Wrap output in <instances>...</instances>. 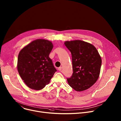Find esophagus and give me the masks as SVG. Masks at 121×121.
Instances as JSON below:
<instances>
[{
	"instance_id": "esophagus-1",
	"label": "esophagus",
	"mask_w": 121,
	"mask_h": 121,
	"mask_svg": "<svg viewBox=\"0 0 121 121\" xmlns=\"http://www.w3.org/2000/svg\"><path fill=\"white\" fill-rule=\"evenodd\" d=\"M62 69V68L61 67H59V68H58V69L59 71H61Z\"/></svg>"
}]
</instances>
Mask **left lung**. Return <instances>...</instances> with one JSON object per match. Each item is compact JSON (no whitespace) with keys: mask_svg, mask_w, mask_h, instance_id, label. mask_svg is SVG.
<instances>
[{"mask_svg":"<svg viewBox=\"0 0 121 121\" xmlns=\"http://www.w3.org/2000/svg\"><path fill=\"white\" fill-rule=\"evenodd\" d=\"M64 44L72 56L73 74L67 79L69 85L77 91L87 90L99 78L102 59L96 48L82 40L67 41Z\"/></svg>","mask_w":121,"mask_h":121,"instance_id":"left-lung-1","label":"left lung"}]
</instances>
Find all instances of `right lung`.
<instances>
[{
  "label": "right lung",
  "mask_w": 121,
  "mask_h": 121,
  "mask_svg": "<svg viewBox=\"0 0 121 121\" xmlns=\"http://www.w3.org/2000/svg\"><path fill=\"white\" fill-rule=\"evenodd\" d=\"M53 47L52 42L49 40L37 39L20 51L17 70L24 82L31 89H43L56 71L49 56Z\"/></svg>",
  "instance_id": "add662e5"
}]
</instances>
